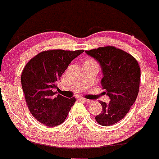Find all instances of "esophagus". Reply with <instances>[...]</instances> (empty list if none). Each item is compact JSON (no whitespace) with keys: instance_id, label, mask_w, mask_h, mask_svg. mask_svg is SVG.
Masks as SVG:
<instances>
[{"instance_id":"obj_1","label":"esophagus","mask_w":159,"mask_h":159,"mask_svg":"<svg viewBox=\"0 0 159 159\" xmlns=\"http://www.w3.org/2000/svg\"><path fill=\"white\" fill-rule=\"evenodd\" d=\"M81 100L82 101V102H85V103H90V102H92V100H89V99H87L84 98H81Z\"/></svg>"}]
</instances>
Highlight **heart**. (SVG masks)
<instances>
[{
  "instance_id": "1",
  "label": "heart",
  "mask_w": 159,
  "mask_h": 159,
  "mask_svg": "<svg viewBox=\"0 0 159 159\" xmlns=\"http://www.w3.org/2000/svg\"><path fill=\"white\" fill-rule=\"evenodd\" d=\"M88 61H93V60H88Z\"/></svg>"
}]
</instances>
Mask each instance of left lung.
<instances>
[{
  "instance_id": "8db88e82",
  "label": "left lung",
  "mask_w": 159,
  "mask_h": 159,
  "mask_svg": "<svg viewBox=\"0 0 159 159\" xmlns=\"http://www.w3.org/2000/svg\"><path fill=\"white\" fill-rule=\"evenodd\" d=\"M101 66V84L109 96V103L100 101L102 110L96 121L102 126H110L121 121L130 110L138 95L140 69L133 56L124 50L107 46L85 50Z\"/></svg>"
}]
</instances>
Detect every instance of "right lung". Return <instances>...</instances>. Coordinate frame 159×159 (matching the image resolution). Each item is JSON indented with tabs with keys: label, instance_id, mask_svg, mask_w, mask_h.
Instances as JSON below:
<instances>
[{
	"label": "right lung",
	"instance_id": "right-lung-1",
	"mask_svg": "<svg viewBox=\"0 0 159 159\" xmlns=\"http://www.w3.org/2000/svg\"><path fill=\"white\" fill-rule=\"evenodd\" d=\"M84 52L51 50L43 51L26 64L21 83L26 103L34 118L48 127L65 121L76 99L56 96L57 83L71 62Z\"/></svg>",
	"mask_w": 159,
	"mask_h": 159
}]
</instances>
